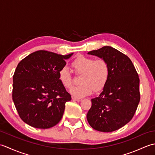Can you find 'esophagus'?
<instances>
[{
	"mask_svg": "<svg viewBox=\"0 0 155 155\" xmlns=\"http://www.w3.org/2000/svg\"><path fill=\"white\" fill-rule=\"evenodd\" d=\"M72 100L73 101H78V102H80L82 101L81 98H76V97H72Z\"/></svg>",
	"mask_w": 155,
	"mask_h": 155,
	"instance_id": "1",
	"label": "esophagus"
}]
</instances>
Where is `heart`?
<instances>
[{
    "label": "heart",
    "mask_w": 155,
    "mask_h": 155,
    "mask_svg": "<svg viewBox=\"0 0 155 155\" xmlns=\"http://www.w3.org/2000/svg\"><path fill=\"white\" fill-rule=\"evenodd\" d=\"M72 66L77 74H81L80 85L72 87L70 93L77 98L88 96L95 92L101 91L106 85L109 77V66L103 58L95 60L91 57L80 56L72 62ZM58 80L63 87H72V77L68 67H62L58 71Z\"/></svg>",
    "instance_id": "heart-1"
}]
</instances>
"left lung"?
<instances>
[{
    "label": "left lung",
    "instance_id": "left-lung-1",
    "mask_svg": "<svg viewBox=\"0 0 155 155\" xmlns=\"http://www.w3.org/2000/svg\"><path fill=\"white\" fill-rule=\"evenodd\" d=\"M106 61L109 77L99 96L92 98L87 114L91 127L101 132H113L132 119L140 101L139 78L127 55L109 46L88 52Z\"/></svg>",
    "mask_w": 155,
    "mask_h": 155
}]
</instances>
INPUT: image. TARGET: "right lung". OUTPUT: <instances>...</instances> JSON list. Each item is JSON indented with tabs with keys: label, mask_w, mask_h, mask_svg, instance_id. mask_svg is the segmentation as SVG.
<instances>
[{
	"label": "right lung",
	"mask_w": 155,
	"mask_h": 155,
	"mask_svg": "<svg viewBox=\"0 0 155 155\" xmlns=\"http://www.w3.org/2000/svg\"><path fill=\"white\" fill-rule=\"evenodd\" d=\"M72 54L38 51L18 64L13 75L12 100L25 123L45 129L61 120L71 96L59 81L58 73Z\"/></svg>",
	"instance_id": "obj_1"
}]
</instances>
